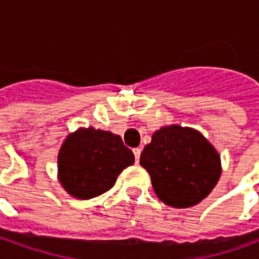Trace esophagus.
Here are the masks:
<instances>
[{
  "label": "esophagus",
  "mask_w": 259,
  "mask_h": 259,
  "mask_svg": "<svg viewBox=\"0 0 259 259\" xmlns=\"http://www.w3.org/2000/svg\"><path fill=\"white\" fill-rule=\"evenodd\" d=\"M133 153H135V159H136V162H139V159H140V153H142V149H140V147L133 149Z\"/></svg>",
  "instance_id": "obj_1"
}]
</instances>
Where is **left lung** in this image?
<instances>
[{
	"label": "left lung",
	"mask_w": 259,
	"mask_h": 259,
	"mask_svg": "<svg viewBox=\"0 0 259 259\" xmlns=\"http://www.w3.org/2000/svg\"><path fill=\"white\" fill-rule=\"evenodd\" d=\"M157 198L191 208L209 195L221 178V157L201 132L178 124L156 130L140 155Z\"/></svg>",
	"instance_id": "obj_1"
}]
</instances>
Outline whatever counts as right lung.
Listing matches in <instances>:
<instances>
[{
    "mask_svg": "<svg viewBox=\"0 0 259 259\" xmlns=\"http://www.w3.org/2000/svg\"><path fill=\"white\" fill-rule=\"evenodd\" d=\"M135 163L120 136L94 127L68 135L58 152V181L78 199H92L112 188L117 176Z\"/></svg>",
    "mask_w": 259,
    "mask_h": 259,
    "instance_id": "obj_1",
    "label": "right lung"
}]
</instances>
